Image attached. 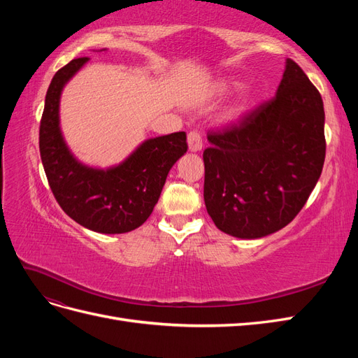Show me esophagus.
Listing matches in <instances>:
<instances>
[{
    "instance_id": "1",
    "label": "esophagus",
    "mask_w": 358,
    "mask_h": 358,
    "mask_svg": "<svg viewBox=\"0 0 358 358\" xmlns=\"http://www.w3.org/2000/svg\"><path fill=\"white\" fill-rule=\"evenodd\" d=\"M203 146V138L199 131H189L188 134V148L191 152H197Z\"/></svg>"
}]
</instances>
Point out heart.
Masks as SVG:
<instances>
[{"label":"heart","mask_w":358,"mask_h":358,"mask_svg":"<svg viewBox=\"0 0 358 358\" xmlns=\"http://www.w3.org/2000/svg\"><path fill=\"white\" fill-rule=\"evenodd\" d=\"M237 86H239V83H236V82H224V83H221V90L222 91H230V90L237 88Z\"/></svg>","instance_id":"b5f03b06"}]
</instances>
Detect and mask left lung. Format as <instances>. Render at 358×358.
<instances>
[{
    "label": "left lung",
    "mask_w": 358,
    "mask_h": 358,
    "mask_svg": "<svg viewBox=\"0 0 358 358\" xmlns=\"http://www.w3.org/2000/svg\"><path fill=\"white\" fill-rule=\"evenodd\" d=\"M204 203L218 229L258 239L284 229L306 204L326 158L321 94L297 64L276 95L237 122L210 129Z\"/></svg>",
    "instance_id": "left-lung-1"
}]
</instances>
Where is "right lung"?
<instances>
[{
    "mask_svg": "<svg viewBox=\"0 0 358 358\" xmlns=\"http://www.w3.org/2000/svg\"><path fill=\"white\" fill-rule=\"evenodd\" d=\"M86 61L76 58L53 76L40 121V157L53 197L71 220L96 233H128L152 213L170 169L187 152V134L149 138L109 170L80 164L61 134L59 96Z\"/></svg>",
    "mask_w": 358,
    "mask_h": 358,
    "instance_id": "right-lung-1",
    "label": "right lung"
}]
</instances>
